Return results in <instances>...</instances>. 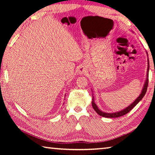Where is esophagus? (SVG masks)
<instances>
[{
	"instance_id": "34e87169",
	"label": "esophagus",
	"mask_w": 155,
	"mask_h": 155,
	"mask_svg": "<svg viewBox=\"0 0 155 155\" xmlns=\"http://www.w3.org/2000/svg\"><path fill=\"white\" fill-rule=\"evenodd\" d=\"M86 72H87V68L84 66H81L79 68H78V73L80 74H85L86 73Z\"/></svg>"
}]
</instances>
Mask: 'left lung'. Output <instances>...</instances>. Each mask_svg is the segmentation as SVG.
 I'll return each instance as SVG.
<instances>
[{
	"label": "left lung",
	"mask_w": 155,
	"mask_h": 155,
	"mask_svg": "<svg viewBox=\"0 0 155 155\" xmlns=\"http://www.w3.org/2000/svg\"><path fill=\"white\" fill-rule=\"evenodd\" d=\"M148 64H149V67H148V72H147V80L145 82V84L144 85V88L141 92V93L140 94V96L138 97L137 99L134 101V103H132V104H130V106H128L127 108H125V109L119 111V112H117V113H103V111H101V110H99L98 108L97 104L94 103V102L92 101V105H93V107L94 108V110L97 112V113H98V114L100 115V116H102L103 117H106V118H117V117H122L123 116V115L127 114L128 113H129V112L133 109V108L136 106V105L139 103V101L142 100V98L144 97V94H146L147 93V87H148V84H149V61H148Z\"/></svg>",
	"instance_id": "obj_1"
}]
</instances>
